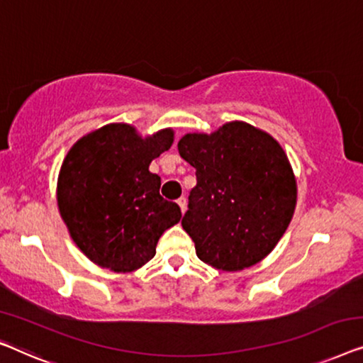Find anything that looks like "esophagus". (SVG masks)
I'll return each instance as SVG.
<instances>
[{"label": "esophagus", "mask_w": 363, "mask_h": 363, "mask_svg": "<svg viewBox=\"0 0 363 363\" xmlns=\"http://www.w3.org/2000/svg\"><path fill=\"white\" fill-rule=\"evenodd\" d=\"M177 206L181 207V212L184 213L187 211V201H186V197H181V199H177Z\"/></svg>", "instance_id": "1"}]
</instances>
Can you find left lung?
<instances>
[{"label":"left lung","mask_w":363,"mask_h":363,"mask_svg":"<svg viewBox=\"0 0 363 363\" xmlns=\"http://www.w3.org/2000/svg\"><path fill=\"white\" fill-rule=\"evenodd\" d=\"M196 167L182 228L199 259L223 272L250 268L277 247L296 207V179L279 143L268 133L232 121L177 143Z\"/></svg>","instance_id":"obj_1"}]
</instances>
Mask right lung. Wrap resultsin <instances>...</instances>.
<instances>
[{"label":"right lung","mask_w":363,"mask_h":363,"mask_svg":"<svg viewBox=\"0 0 363 363\" xmlns=\"http://www.w3.org/2000/svg\"><path fill=\"white\" fill-rule=\"evenodd\" d=\"M172 141V130L141 138L130 125L111 123L70 147L57 179L59 212L75 245L99 267L135 272L181 220L179 206L161 197V177L150 172Z\"/></svg>","instance_id":"obj_1"}]
</instances>
